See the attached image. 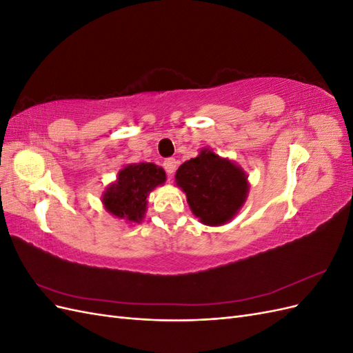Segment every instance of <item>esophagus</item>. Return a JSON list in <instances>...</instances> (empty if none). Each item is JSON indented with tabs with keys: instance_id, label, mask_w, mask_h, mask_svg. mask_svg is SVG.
I'll return each instance as SVG.
<instances>
[{
	"instance_id": "esophagus-1",
	"label": "esophagus",
	"mask_w": 353,
	"mask_h": 353,
	"mask_svg": "<svg viewBox=\"0 0 353 353\" xmlns=\"http://www.w3.org/2000/svg\"><path fill=\"white\" fill-rule=\"evenodd\" d=\"M176 163H178V162H176V160H175L174 157H170V159H166V160H165L163 168H165L166 174H168L169 176L175 172V169H176Z\"/></svg>"
}]
</instances>
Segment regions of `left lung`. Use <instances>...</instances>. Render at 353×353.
Instances as JSON below:
<instances>
[{
  "mask_svg": "<svg viewBox=\"0 0 353 353\" xmlns=\"http://www.w3.org/2000/svg\"><path fill=\"white\" fill-rule=\"evenodd\" d=\"M175 178L194 215L212 227L236 216L249 190L243 170L210 150L184 162Z\"/></svg>",
  "mask_w": 353,
  "mask_h": 353,
  "instance_id": "left-lung-1",
  "label": "left lung"
}]
</instances>
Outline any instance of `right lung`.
<instances>
[{"label": "right lung", "instance_id": "right-lung-1", "mask_svg": "<svg viewBox=\"0 0 353 353\" xmlns=\"http://www.w3.org/2000/svg\"><path fill=\"white\" fill-rule=\"evenodd\" d=\"M166 179L165 170L153 163H138L123 168L117 181L104 193L103 203L112 215L140 222L147 206V196Z\"/></svg>", "mask_w": 353, "mask_h": 353}]
</instances>
